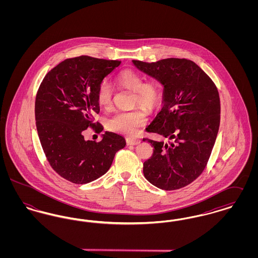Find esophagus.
Masks as SVG:
<instances>
[{
  "mask_svg": "<svg viewBox=\"0 0 258 258\" xmlns=\"http://www.w3.org/2000/svg\"><path fill=\"white\" fill-rule=\"evenodd\" d=\"M141 142L140 139L137 138H126L127 145H138Z\"/></svg>",
  "mask_w": 258,
  "mask_h": 258,
  "instance_id": "1",
  "label": "esophagus"
}]
</instances>
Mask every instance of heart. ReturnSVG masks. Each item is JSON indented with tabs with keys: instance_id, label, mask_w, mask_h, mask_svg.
<instances>
[{
	"instance_id": "1",
	"label": "heart",
	"mask_w": 258,
	"mask_h": 258,
	"mask_svg": "<svg viewBox=\"0 0 258 258\" xmlns=\"http://www.w3.org/2000/svg\"><path fill=\"white\" fill-rule=\"evenodd\" d=\"M116 82L135 93L134 106H140L147 111L156 109L161 99V85L157 79L144 82L141 74L133 71H124L116 76ZM97 99L103 108H108L112 102V88L107 82H102L98 89ZM147 118L143 111H118L107 120V127L115 133L133 135L143 126Z\"/></svg>"
}]
</instances>
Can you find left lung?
I'll return each mask as SVG.
<instances>
[{"label":"left lung","instance_id":"obj_1","mask_svg":"<svg viewBox=\"0 0 258 258\" xmlns=\"http://www.w3.org/2000/svg\"><path fill=\"white\" fill-rule=\"evenodd\" d=\"M133 63L163 86L162 108L146 131L169 140L143 139L154 147L153 156L143 164L144 176L161 189H179L194 182L207 165L221 121L218 89L190 60Z\"/></svg>","mask_w":258,"mask_h":258}]
</instances>
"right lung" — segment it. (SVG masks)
Here are the masks:
<instances>
[{
  "label": "right lung",
  "instance_id": "right-lung-1",
  "mask_svg": "<svg viewBox=\"0 0 258 258\" xmlns=\"http://www.w3.org/2000/svg\"><path fill=\"white\" fill-rule=\"evenodd\" d=\"M120 61L80 56L52 69L37 91L36 124L40 144L51 167L74 184L97 180L110 168L115 154L125 146L123 136L106 132L99 142L85 140L88 126L99 113L97 93L104 77Z\"/></svg>",
  "mask_w": 258,
  "mask_h": 258
}]
</instances>
